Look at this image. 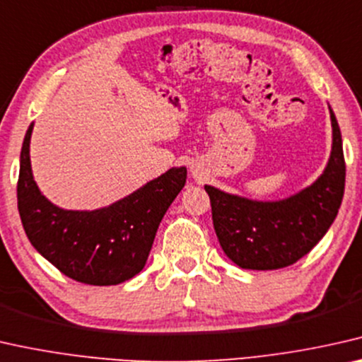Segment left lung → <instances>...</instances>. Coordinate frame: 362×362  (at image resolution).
Returning a JSON list of instances; mask_svg holds the SVG:
<instances>
[{"instance_id": "left-lung-1", "label": "left lung", "mask_w": 362, "mask_h": 362, "mask_svg": "<svg viewBox=\"0 0 362 362\" xmlns=\"http://www.w3.org/2000/svg\"><path fill=\"white\" fill-rule=\"evenodd\" d=\"M333 144L323 174L310 187L279 202L229 195L204 185L216 235L226 255L245 269H278L307 255L330 229L344 193L341 133L330 109Z\"/></svg>"}]
</instances>
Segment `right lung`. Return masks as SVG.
<instances>
[{
  "instance_id": "add662e5",
  "label": "right lung",
  "mask_w": 362,
  "mask_h": 362,
  "mask_svg": "<svg viewBox=\"0 0 362 362\" xmlns=\"http://www.w3.org/2000/svg\"><path fill=\"white\" fill-rule=\"evenodd\" d=\"M25 133L18 180V208L30 244L74 281L112 286L146 265L164 214L185 185V167H172L132 195L95 211H68L42 195L32 177Z\"/></svg>"
}]
</instances>
